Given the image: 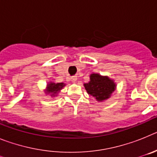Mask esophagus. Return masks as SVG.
Instances as JSON below:
<instances>
[{"label": "esophagus", "instance_id": "obj_1", "mask_svg": "<svg viewBox=\"0 0 157 157\" xmlns=\"http://www.w3.org/2000/svg\"><path fill=\"white\" fill-rule=\"evenodd\" d=\"M71 80L72 82L75 83L76 81H77V76H72L71 78Z\"/></svg>", "mask_w": 157, "mask_h": 157}]
</instances>
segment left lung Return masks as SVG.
<instances>
[{"label": "left lung", "instance_id": "obj_1", "mask_svg": "<svg viewBox=\"0 0 157 157\" xmlns=\"http://www.w3.org/2000/svg\"><path fill=\"white\" fill-rule=\"evenodd\" d=\"M89 95L93 96L97 101L103 102L111 98L116 90V83L107 75L93 73L90 75V82L84 84Z\"/></svg>", "mask_w": 157, "mask_h": 157}]
</instances>
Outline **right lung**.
Returning <instances> with one entry per match:
<instances>
[{"label": "right lung", "instance_id": "obj_1", "mask_svg": "<svg viewBox=\"0 0 157 157\" xmlns=\"http://www.w3.org/2000/svg\"><path fill=\"white\" fill-rule=\"evenodd\" d=\"M66 86L63 82H49L47 83L46 89L44 90V92L47 95H50L52 98H55L58 96V94L60 92L62 89Z\"/></svg>", "mask_w": 157, "mask_h": 157}]
</instances>
